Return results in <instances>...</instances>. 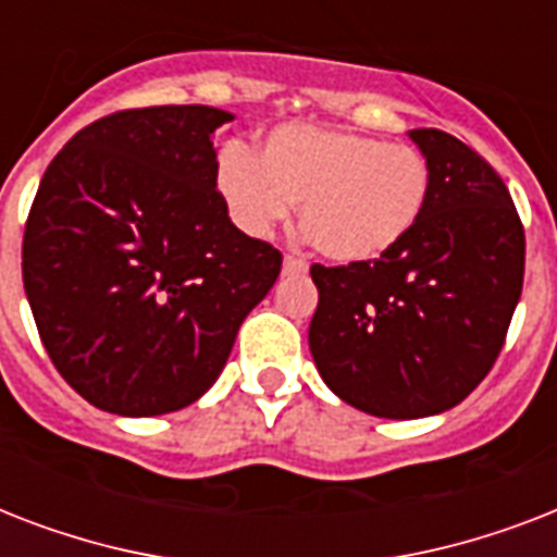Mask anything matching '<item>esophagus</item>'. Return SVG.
<instances>
[{
  "mask_svg": "<svg viewBox=\"0 0 557 557\" xmlns=\"http://www.w3.org/2000/svg\"><path fill=\"white\" fill-rule=\"evenodd\" d=\"M306 269H309L306 260H300L295 253H286V257H283V271H286V274H304Z\"/></svg>",
  "mask_w": 557,
  "mask_h": 557,
  "instance_id": "34e87169",
  "label": "esophagus"
}]
</instances>
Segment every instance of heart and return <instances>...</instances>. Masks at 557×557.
<instances>
[{
    "label": "heart",
    "instance_id": "b5f03b06",
    "mask_svg": "<svg viewBox=\"0 0 557 557\" xmlns=\"http://www.w3.org/2000/svg\"><path fill=\"white\" fill-rule=\"evenodd\" d=\"M431 164L407 144L312 124H286L257 152L225 150L216 190L243 234H274L297 205L314 248L335 262H370L405 243L431 196Z\"/></svg>",
    "mask_w": 557,
    "mask_h": 557
}]
</instances>
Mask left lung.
<instances>
[{
  "label": "left lung",
  "instance_id": "left-lung-1",
  "mask_svg": "<svg viewBox=\"0 0 557 557\" xmlns=\"http://www.w3.org/2000/svg\"><path fill=\"white\" fill-rule=\"evenodd\" d=\"M407 135L433 176L413 234L379 260L312 265L318 372L379 419L450 410L488 375L527 265L523 225L492 164L442 129Z\"/></svg>",
  "mask_w": 557,
  "mask_h": 557
}]
</instances>
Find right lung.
<instances>
[{"label":"right lung","instance_id":"1","mask_svg":"<svg viewBox=\"0 0 557 557\" xmlns=\"http://www.w3.org/2000/svg\"><path fill=\"white\" fill-rule=\"evenodd\" d=\"M213 107L124 109L48 164L22 283L57 372L89 405L161 416L205 396L283 265L216 190Z\"/></svg>","mask_w":557,"mask_h":557}]
</instances>
